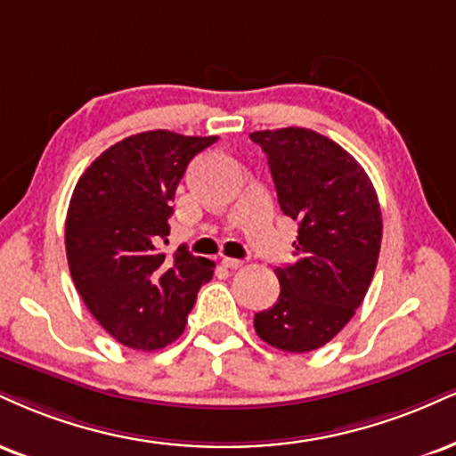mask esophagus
Masks as SVG:
<instances>
[{"mask_svg": "<svg viewBox=\"0 0 456 456\" xmlns=\"http://www.w3.org/2000/svg\"><path fill=\"white\" fill-rule=\"evenodd\" d=\"M223 265L229 267V270H238V267L244 265L242 259H233V256H223Z\"/></svg>", "mask_w": 456, "mask_h": 456, "instance_id": "esophagus-1", "label": "esophagus"}]
</instances>
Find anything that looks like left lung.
<instances>
[{
    "mask_svg": "<svg viewBox=\"0 0 456 456\" xmlns=\"http://www.w3.org/2000/svg\"><path fill=\"white\" fill-rule=\"evenodd\" d=\"M250 140L267 155L281 210L299 224L297 259L276 267L281 295L255 314V331L284 353H310L363 304L380 255V204L361 163L316 131L265 129Z\"/></svg>",
    "mask_w": 456,
    "mask_h": 456,
    "instance_id": "1",
    "label": "left lung"
}]
</instances>
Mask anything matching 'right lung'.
Here are the masks:
<instances>
[{
    "label": "right lung",
    "mask_w": 456,
    "mask_h": 456,
    "mask_svg": "<svg viewBox=\"0 0 456 456\" xmlns=\"http://www.w3.org/2000/svg\"><path fill=\"white\" fill-rule=\"evenodd\" d=\"M218 138L167 129L129 135L80 175L65 218L71 281L117 342L157 350L183 336L214 263L180 246L167 259L175 186L197 152Z\"/></svg>",
    "instance_id": "obj_1"
}]
</instances>
